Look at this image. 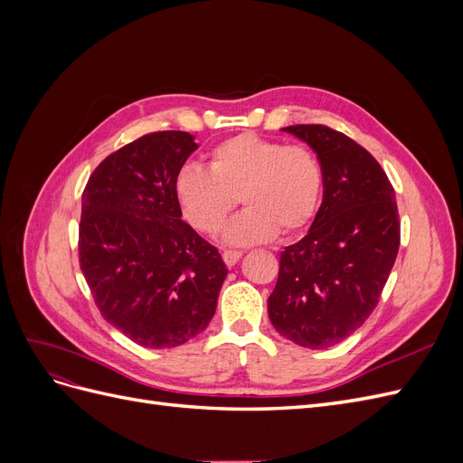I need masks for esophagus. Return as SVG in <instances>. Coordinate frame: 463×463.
Listing matches in <instances>:
<instances>
[{"label": "esophagus", "mask_w": 463, "mask_h": 463, "mask_svg": "<svg viewBox=\"0 0 463 463\" xmlns=\"http://www.w3.org/2000/svg\"><path fill=\"white\" fill-rule=\"evenodd\" d=\"M222 259H223V262H226L228 266H235L237 262H240V259H241V250H223Z\"/></svg>", "instance_id": "esophagus-1"}]
</instances>
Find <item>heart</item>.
Returning <instances> with one entry per match:
<instances>
[{
	"label": "heart",
	"mask_w": 463,
	"mask_h": 463,
	"mask_svg": "<svg viewBox=\"0 0 463 463\" xmlns=\"http://www.w3.org/2000/svg\"><path fill=\"white\" fill-rule=\"evenodd\" d=\"M245 204L222 240L228 245L269 241L282 228L296 233L309 223L322 197V167L311 150L286 146L255 133L216 145L208 170L189 164L175 177V197L185 220L203 233H216L232 208Z\"/></svg>",
	"instance_id": "obj_1"
}]
</instances>
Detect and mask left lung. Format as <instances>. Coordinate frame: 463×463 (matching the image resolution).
Returning <instances> with one entry per match:
<instances>
[{"label": "left lung", "instance_id": "left-lung-1", "mask_svg": "<svg viewBox=\"0 0 463 463\" xmlns=\"http://www.w3.org/2000/svg\"><path fill=\"white\" fill-rule=\"evenodd\" d=\"M282 131L309 145L322 167V203L303 240L279 255L269 298L272 326L301 347L326 349L369 318L400 247L396 193L371 154L325 125Z\"/></svg>", "mask_w": 463, "mask_h": 463}]
</instances>
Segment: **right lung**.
Returning a JSON list of instances; mask_svg holds the SVG:
<instances>
[{
  "label": "right lung",
  "instance_id": "add662e5",
  "mask_svg": "<svg viewBox=\"0 0 463 463\" xmlns=\"http://www.w3.org/2000/svg\"><path fill=\"white\" fill-rule=\"evenodd\" d=\"M197 148L185 131L145 135L109 154L82 193L80 270L102 317L148 349L201 334L228 276L218 249L181 220L175 177Z\"/></svg>",
  "mask_w": 463,
  "mask_h": 463
}]
</instances>
